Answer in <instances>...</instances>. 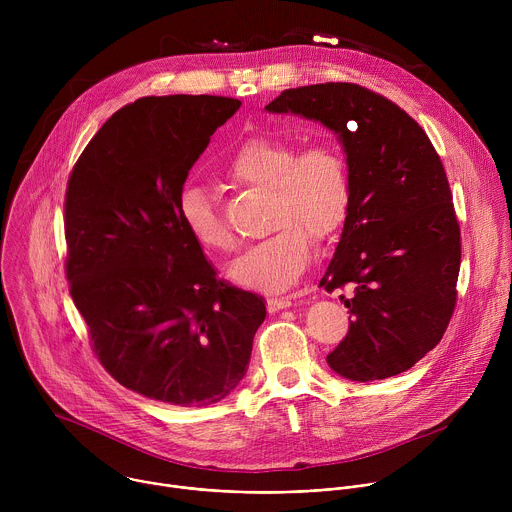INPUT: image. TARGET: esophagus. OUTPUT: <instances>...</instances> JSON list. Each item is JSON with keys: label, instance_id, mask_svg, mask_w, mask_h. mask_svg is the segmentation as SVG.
Masks as SVG:
<instances>
[{"label": "esophagus", "instance_id": "obj_1", "mask_svg": "<svg viewBox=\"0 0 512 512\" xmlns=\"http://www.w3.org/2000/svg\"><path fill=\"white\" fill-rule=\"evenodd\" d=\"M291 306V298H269L267 300V310L269 312H277V310H283V308H289Z\"/></svg>", "mask_w": 512, "mask_h": 512}]
</instances>
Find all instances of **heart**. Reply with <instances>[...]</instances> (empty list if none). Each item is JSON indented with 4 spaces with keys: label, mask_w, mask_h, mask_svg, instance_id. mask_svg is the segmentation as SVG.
Wrapping results in <instances>:
<instances>
[{
    "label": "heart",
    "mask_w": 512,
    "mask_h": 512,
    "mask_svg": "<svg viewBox=\"0 0 512 512\" xmlns=\"http://www.w3.org/2000/svg\"><path fill=\"white\" fill-rule=\"evenodd\" d=\"M227 180L241 188L265 190L269 237L249 247L231 267L235 283L257 291H283L308 269L314 240L334 239L348 223L354 180L346 152L330 139L302 148L279 133H257L239 141L223 162ZM186 233L204 251L229 253L237 241L218 214L212 196L198 184L178 194Z\"/></svg>",
    "instance_id": "obj_1"
}]
</instances>
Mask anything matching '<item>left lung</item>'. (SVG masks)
I'll return each instance as SVG.
<instances>
[{
    "label": "left lung",
    "mask_w": 512,
    "mask_h": 512,
    "mask_svg": "<svg viewBox=\"0 0 512 512\" xmlns=\"http://www.w3.org/2000/svg\"><path fill=\"white\" fill-rule=\"evenodd\" d=\"M322 121L342 139L354 202L320 285H352L348 332L326 356L338 375L395 377L442 340L458 300L462 237L444 164L421 125L354 83L285 89L267 107Z\"/></svg>",
    "instance_id": "left-lung-1"
}]
</instances>
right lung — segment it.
I'll return each instance as SVG.
<instances>
[{
    "mask_svg": "<svg viewBox=\"0 0 512 512\" xmlns=\"http://www.w3.org/2000/svg\"><path fill=\"white\" fill-rule=\"evenodd\" d=\"M239 99L141 97L95 133L64 194V273L93 352L123 387L178 407L245 377L265 304L216 275L178 194Z\"/></svg>",
    "mask_w": 512,
    "mask_h": 512,
    "instance_id": "1",
    "label": "right lung"
}]
</instances>
